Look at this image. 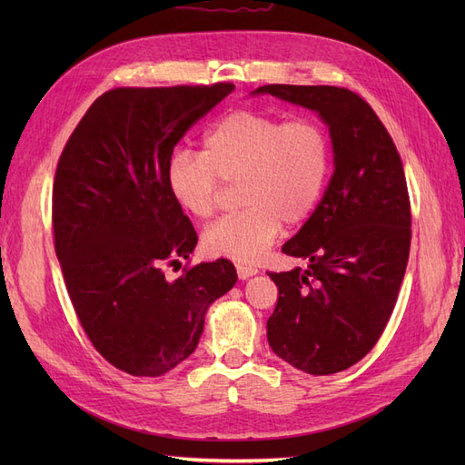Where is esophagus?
<instances>
[{
    "mask_svg": "<svg viewBox=\"0 0 465 465\" xmlns=\"http://www.w3.org/2000/svg\"><path fill=\"white\" fill-rule=\"evenodd\" d=\"M236 273H238V277H241V279H248V277H252V275H256L258 270H256V267H252V265L238 263V265H236Z\"/></svg>",
    "mask_w": 465,
    "mask_h": 465,
    "instance_id": "34e87169",
    "label": "esophagus"
}]
</instances>
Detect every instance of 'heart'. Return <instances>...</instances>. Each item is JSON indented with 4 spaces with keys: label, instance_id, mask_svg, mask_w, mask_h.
I'll use <instances>...</instances> for the list:
<instances>
[{
    "label": "heart",
    "instance_id": "obj_1",
    "mask_svg": "<svg viewBox=\"0 0 465 465\" xmlns=\"http://www.w3.org/2000/svg\"><path fill=\"white\" fill-rule=\"evenodd\" d=\"M331 171L330 137L312 118L285 122L254 110L221 118L203 137L202 153L178 149L166 163V188L195 219L215 213L221 182H241L236 215L211 224L202 246L211 256L254 263L287 224L316 209Z\"/></svg>",
    "mask_w": 465,
    "mask_h": 465
}]
</instances>
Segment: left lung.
Returning a JSON list of instances; mask_svg holds the SVG:
<instances>
[{
    "label": "left lung",
    "instance_id": "1",
    "mask_svg": "<svg viewBox=\"0 0 465 465\" xmlns=\"http://www.w3.org/2000/svg\"><path fill=\"white\" fill-rule=\"evenodd\" d=\"M265 93L316 112L333 151L322 202L283 244V254L308 260V267L270 273L279 299L267 341L294 369L335 374L376 345L398 301L411 244L403 164L384 124L357 93L330 85L252 91Z\"/></svg>",
    "mask_w": 465,
    "mask_h": 465
}]
</instances>
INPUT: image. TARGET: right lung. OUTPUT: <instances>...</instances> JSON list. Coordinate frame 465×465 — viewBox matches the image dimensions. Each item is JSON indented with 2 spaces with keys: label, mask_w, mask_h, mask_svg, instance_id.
I'll list each match as a JSON object with an SVG mask.
<instances>
[{
  "label": "right lung",
  "mask_w": 465,
  "mask_h": 465,
  "mask_svg": "<svg viewBox=\"0 0 465 465\" xmlns=\"http://www.w3.org/2000/svg\"><path fill=\"white\" fill-rule=\"evenodd\" d=\"M234 91L232 83L120 87L98 96L55 168V256L75 314L110 364L161 376L188 359L207 308L236 283L229 260L184 267L198 244L166 188V163L192 125Z\"/></svg>",
  "instance_id": "obj_1"
}]
</instances>
